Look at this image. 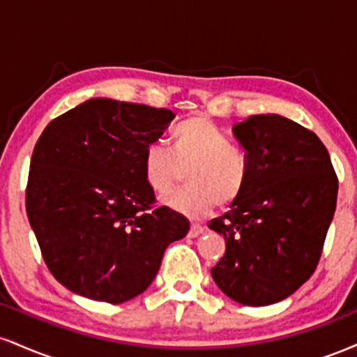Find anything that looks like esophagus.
I'll return each instance as SVG.
<instances>
[{"mask_svg": "<svg viewBox=\"0 0 357 357\" xmlns=\"http://www.w3.org/2000/svg\"><path fill=\"white\" fill-rule=\"evenodd\" d=\"M203 231H204V228L202 227V225L192 223V225H191V228H190V233H188V236H190V238H196V236L202 235Z\"/></svg>", "mask_w": 357, "mask_h": 357, "instance_id": "34e87169", "label": "esophagus"}]
</instances>
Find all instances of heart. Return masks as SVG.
I'll list each match as a JSON object with an SVG mask.
<instances>
[{
	"mask_svg": "<svg viewBox=\"0 0 357 357\" xmlns=\"http://www.w3.org/2000/svg\"><path fill=\"white\" fill-rule=\"evenodd\" d=\"M186 167L188 186L166 198L165 204L190 218L210 215L218 203L233 204L250 179L245 151L228 142L227 134L204 116H191L173 127L171 151L158 142L144 151V179L158 196L173 191Z\"/></svg>",
	"mask_w": 357,
	"mask_h": 357,
	"instance_id": "1",
	"label": "heart"
}]
</instances>
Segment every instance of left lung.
<instances>
[{
  "mask_svg": "<svg viewBox=\"0 0 357 357\" xmlns=\"http://www.w3.org/2000/svg\"><path fill=\"white\" fill-rule=\"evenodd\" d=\"M250 179L231 210L208 227L227 241L211 268L223 294L243 305H270L309 280L337 202V176L326 146L290 119L250 116L233 127Z\"/></svg>",
  "mask_w": 357,
  "mask_h": 357,
  "instance_id": "left-lung-1",
  "label": "left lung"
}]
</instances>
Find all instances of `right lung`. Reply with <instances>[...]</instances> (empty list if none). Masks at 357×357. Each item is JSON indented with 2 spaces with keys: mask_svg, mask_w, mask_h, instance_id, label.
Masks as SVG:
<instances>
[{
  "mask_svg": "<svg viewBox=\"0 0 357 357\" xmlns=\"http://www.w3.org/2000/svg\"><path fill=\"white\" fill-rule=\"evenodd\" d=\"M174 119L167 109L90 99L61 114L36 141L26 215L45 264L72 292L122 304L142 294L167 245L190 221L154 206L146 147Z\"/></svg>",
  "mask_w": 357,
  "mask_h": 357,
  "instance_id": "right-lung-1",
  "label": "right lung"
}]
</instances>
